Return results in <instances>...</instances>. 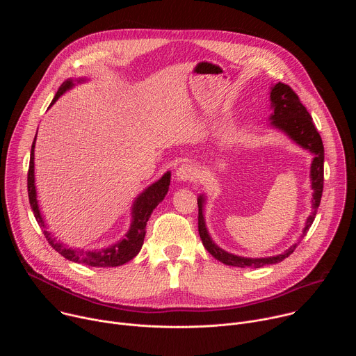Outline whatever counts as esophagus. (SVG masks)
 <instances>
[{
    "label": "esophagus",
    "mask_w": 356,
    "mask_h": 356,
    "mask_svg": "<svg viewBox=\"0 0 356 356\" xmlns=\"http://www.w3.org/2000/svg\"><path fill=\"white\" fill-rule=\"evenodd\" d=\"M197 177V170L193 165L183 163L176 170V179L179 181H193Z\"/></svg>",
    "instance_id": "34e87169"
}]
</instances>
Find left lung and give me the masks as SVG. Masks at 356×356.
Masks as SVG:
<instances>
[{
  "mask_svg": "<svg viewBox=\"0 0 356 356\" xmlns=\"http://www.w3.org/2000/svg\"><path fill=\"white\" fill-rule=\"evenodd\" d=\"M270 103L273 113L270 114V125L276 129H280L284 132L290 139H293L297 145L301 147L310 150L314 155L310 177H312V188H313V211L310 217L306 221V227L302 229L301 238L306 236L307 231L310 229L318 206L323 195V187H324V145L321 140V136L314 127L313 118L309 114L307 108L301 104L298 95L291 90L290 86L284 83H277L270 88ZM198 234L202 241V245L211 253V255L229 266L236 268H262L266 265L279 264L287 257H290L294 252L297 243L291 245L287 250L283 253H279L276 257H268V258H243L236 257L234 253H229L220 246L214 243L211 239L206 221H204V197L200 195L198 200Z\"/></svg>",
  "mask_w": 356,
  "mask_h": 356,
  "instance_id": "8db88e82",
  "label": "left lung"
}]
</instances>
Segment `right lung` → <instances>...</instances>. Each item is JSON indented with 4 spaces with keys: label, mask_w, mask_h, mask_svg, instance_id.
Instances as JSON below:
<instances>
[{
    "label": "right lung",
    "mask_w": 356,
    "mask_h": 356,
    "mask_svg": "<svg viewBox=\"0 0 356 356\" xmlns=\"http://www.w3.org/2000/svg\"><path fill=\"white\" fill-rule=\"evenodd\" d=\"M81 81H84V79L79 80V83H81ZM73 86H74V83L72 79L66 80L59 87L50 106H54L56 103V99L62 94H65L67 90H70ZM35 140H36V136L32 142V149H31V161H29V170H28V195H29V202H31V209L33 211V216H35L38 224L43 228V234H44L49 245H52V248L55 250H58L60 255L65 257L67 261H72L76 264H83L87 266L114 268V266H121V265L129 262L131 259H134L143 245V239H145V234H146L145 228H146V222L150 218V214L154 213L156 206L165 198V195L169 191L170 172L165 173L158 181L150 184L135 198L134 206H132V222H131L129 231L125 234V236L120 242H117L108 248L99 249V250L73 249V248H69L67 245H65L63 242L58 241L52 234L46 229V224L40 214L38 200H36V187H35V163H33Z\"/></svg>",
    "instance_id": "right-lung-1"
}]
</instances>
